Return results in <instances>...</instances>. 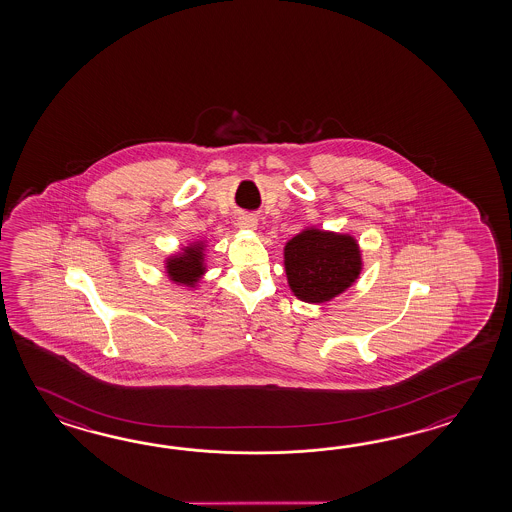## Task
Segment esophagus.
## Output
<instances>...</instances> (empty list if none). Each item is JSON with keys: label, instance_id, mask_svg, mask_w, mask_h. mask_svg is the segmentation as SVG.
<instances>
[{"label": "esophagus", "instance_id": "obj_1", "mask_svg": "<svg viewBox=\"0 0 512 512\" xmlns=\"http://www.w3.org/2000/svg\"><path fill=\"white\" fill-rule=\"evenodd\" d=\"M238 227L243 230H256L258 221H256L254 216H240V218H238Z\"/></svg>", "mask_w": 512, "mask_h": 512}]
</instances>
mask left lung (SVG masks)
Returning <instances> with one entry per match:
<instances>
[{
	"label": "left lung",
	"mask_w": 512,
	"mask_h": 512,
	"mask_svg": "<svg viewBox=\"0 0 512 512\" xmlns=\"http://www.w3.org/2000/svg\"><path fill=\"white\" fill-rule=\"evenodd\" d=\"M287 282L307 304H324L357 282L362 271L359 243L349 234L305 229L283 249Z\"/></svg>",
	"instance_id": "left-lung-1"
}]
</instances>
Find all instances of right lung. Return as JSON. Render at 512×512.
<instances>
[{
    "label": "right lung",
    "mask_w": 512,
    "mask_h": 512,
    "mask_svg": "<svg viewBox=\"0 0 512 512\" xmlns=\"http://www.w3.org/2000/svg\"><path fill=\"white\" fill-rule=\"evenodd\" d=\"M205 243L196 241L188 245L183 252L170 256L166 260V272L168 278L177 285H186V287H196V283L201 280L205 274Z\"/></svg>",
    "instance_id": "1"
}]
</instances>
